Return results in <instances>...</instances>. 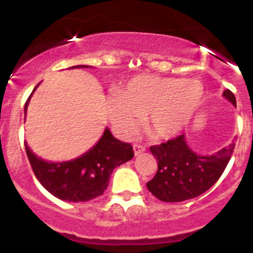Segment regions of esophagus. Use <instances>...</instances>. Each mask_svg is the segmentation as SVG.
Instances as JSON below:
<instances>
[{
    "label": "esophagus",
    "instance_id": "1",
    "mask_svg": "<svg viewBox=\"0 0 253 253\" xmlns=\"http://www.w3.org/2000/svg\"><path fill=\"white\" fill-rule=\"evenodd\" d=\"M133 150H134V155L135 156H140L141 153L145 152V146H141V145H138V144H134L133 145Z\"/></svg>",
    "mask_w": 253,
    "mask_h": 253
}]
</instances>
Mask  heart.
I'll return each instance as SVG.
<instances>
[{"instance_id":"obj_1","label":"heart","mask_w":253,"mask_h":253,"mask_svg":"<svg viewBox=\"0 0 253 253\" xmlns=\"http://www.w3.org/2000/svg\"><path fill=\"white\" fill-rule=\"evenodd\" d=\"M199 81L139 75L118 90L108 103L110 123L123 135H130L145 117L153 138L169 139L178 134L202 102Z\"/></svg>"}]
</instances>
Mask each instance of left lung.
<instances>
[{"mask_svg": "<svg viewBox=\"0 0 253 253\" xmlns=\"http://www.w3.org/2000/svg\"><path fill=\"white\" fill-rule=\"evenodd\" d=\"M223 96L236 106L231 90L226 89ZM150 150L158 162V170L146 183L147 189L163 202H182L201 195L215 184L231 159L234 144L211 156H200L181 134L167 143L153 145Z\"/></svg>", "mask_w": 253, "mask_h": 253, "instance_id": "left-lung-1", "label": "left lung"}]
</instances>
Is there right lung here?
<instances>
[{"instance_id":"1","label":"right lung","mask_w":253,"mask_h":253,"mask_svg":"<svg viewBox=\"0 0 253 253\" xmlns=\"http://www.w3.org/2000/svg\"><path fill=\"white\" fill-rule=\"evenodd\" d=\"M72 68L88 66L77 65ZM31 96L25 103V114ZM25 146L38 181L53 196L71 202H85L102 195L108 187L113 170L130 161L134 156L132 145L118 140L108 128H106L102 138L88 152L62 163L43 161L34 155L27 145Z\"/></svg>"}]
</instances>
